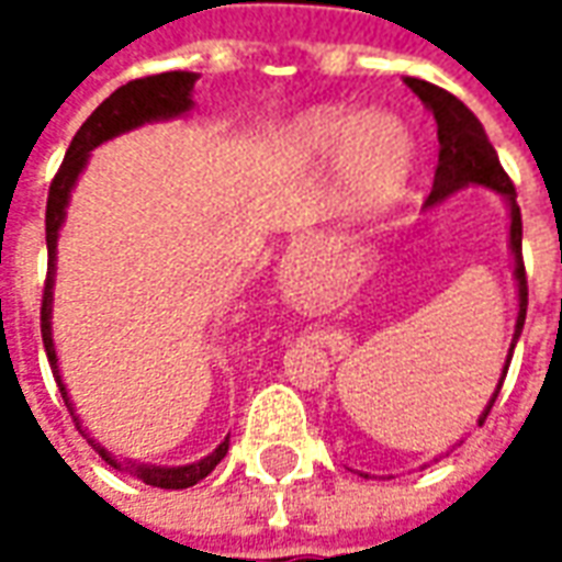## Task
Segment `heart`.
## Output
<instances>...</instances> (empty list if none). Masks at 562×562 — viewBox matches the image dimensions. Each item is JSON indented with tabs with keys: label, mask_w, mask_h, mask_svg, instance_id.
I'll use <instances>...</instances> for the list:
<instances>
[{
	"label": "heart",
	"mask_w": 562,
	"mask_h": 562,
	"mask_svg": "<svg viewBox=\"0 0 562 562\" xmlns=\"http://www.w3.org/2000/svg\"><path fill=\"white\" fill-rule=\"evenodd\" d=\"M292 144L313 159L337 153L349 201L361 216L389 213L413 177V135L391 111L358 114L346 104H322L294 120Z\"/></svg>",
	"instance_id": "heart-1"
}]
</instances>
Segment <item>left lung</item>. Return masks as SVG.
I'll use <instances>...</instances> for the list:
<instances>
[{
  "label": "left lung",
  "mask_w": 562,
  "mask_h": 562,
  "mask_svg": "<svg viewBox=\"0 0 562 562\" xmlns=\"http://www.w3.org/2000/svg\"><path fill=\"white\" fill-rule=\"evenodd\" d=\"M406 87L434 114L436 138H439V165H436L434 189H430L424 207L442 204L446 198H451L460 189H467V186H484V189H491V192H496L506 201L508 220H512L508 222V249H512V277H515V285H518V318H515V334H512V346H508L506 364H503L496 391L491 394V401L482 409V415H479V427H482L487 413H491V406H494L496 394L503 389V379H506L508 364H512L515 342H518L520 330H524V318H527V273H524V256H520V234L524 232H520V207L518 201H515L518 195H515V186L508 180V173L503 171V165L496 159V149L491 147V140L484 135L479 116L472 114L467 104L454 99L442 87L427 83V80L406 78Z\"/></svg>",
  "instance_id": "8db88e82"
}]
</instances>
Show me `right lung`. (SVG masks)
<instances>
[{
  "label": "right lung",
  "instance_id": "obj_1",
  "mask_svg": "<svg viewBox=\"0 0 562 562\" xmlns=\"http://www.w3.org/2000/svg\"><path fill=\"white\" fill-rule=\"evenodd\" d=\"M198 75L192 71H165V75H153V78L128 80L126 87H120L116 92H111L95 111L90 114V120L78 128V135L71 138V147H68L66 159L56 171L54 183H50V195H47V282H44V301H42V337H44V352H47V361H50V370H54L56 385H59V394L66 401L68 413L78 424V430L83 434V439L90 442L99 458L114 467L120 472H128L135 475L144 484H153V487H165V491H183V487H192L201 479H207L210 472L216 470L225 454H228V436L222 439L220 446L210 451L207 458L195 460V463H186V467H156V463H138L132 458H120L114 451L90 436V430H83V422L75 413V403L68 397L66 382L59 376V358H56L54 346V282H56V244H59V228L66 222L68 201H71V189L78 183V177L87 168L90 161V153L104 140L116 138L123 132H132V128L144 126V123H159V120H173V116L189 114L195 102H192V90H195Z\"/></svg>",
  "mask_w": 562,
  "mask_h": 562
}]
</instances>
